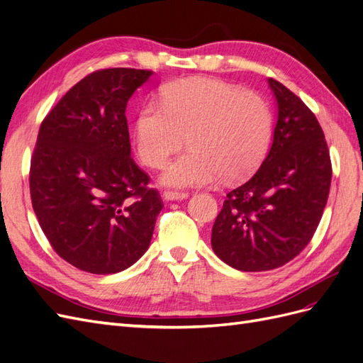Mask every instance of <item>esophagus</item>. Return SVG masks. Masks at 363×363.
Masks as SVG:
<instances>
[{
	"label": "esophagus",
	"mask_w": 363,
	"mask_h": 363,
	"mask_svg": "<svg viewBox=\"0 0 363 363\" xmlns=\"http://www.w3.org/2000/svg\"><path fill=\"white\" fill-rule=\"evenodd\" d=\"M189 194L186 191H172V189H167L163 192V199L167 201H174V200H183L188 196Z\"/></svg>",
	"instance_id": "34e87169"
}]
</instances>
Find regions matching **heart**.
<instances>
[{"label":"heart","mask_w":363,"mask_h":363,"mask_svg":"<svg viewBox=\"0 0 363 363\" xmlns=\"http://www.w3.org/2000/svg\"><path fill=\"white\" fill-rule=\"evenodd\" d=\"M272 133L268 101L255 91L207 77L162 87L160 103L140 107L135 124L139 159L159 169L186 136L189 150L163 174V183L200 186L247 177L265 157Z\"/></svg>","instance_id":"b5f03b06"}]
</instances>
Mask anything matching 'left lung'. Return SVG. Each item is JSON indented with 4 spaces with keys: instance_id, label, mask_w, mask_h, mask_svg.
<instances>
[{
    "instance_id": "left-lung-1",
    "label": "left lung",
    "mask_w": 363,
    "mask_h": 363,
    "mask_svg": "<svg viewBox=\"0 0 363 363\" xmlns=\"http://www.w3.org/2000/svg\"><path fill=\"white\" fill-rule=\"evenodd\" d=\"M279 119L268 156L228 191L212 228V248L239 271L283 267L311 242L332 183L324 131L301 98L269 79Z\"/></svg>"
}]
</instances>
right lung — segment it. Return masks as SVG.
Masks as SVG:
<instances>
[{"label":"right lung","mask_w":363,"mask_h":363,"mask_svg":"<svg viewBox=\"0 0 363 363\" xmlns=\"http://www.w3.org/2000/svg\"><path fill=\"white\" fill-rule=\"evenodd\" d=\"M152 71L98 69L43 118L30 195L57 255L91 274H115L147 251L163 201L130 156L125 107Z\"/></svg>","instance_id":"right-lung-1"}]
</instances>
